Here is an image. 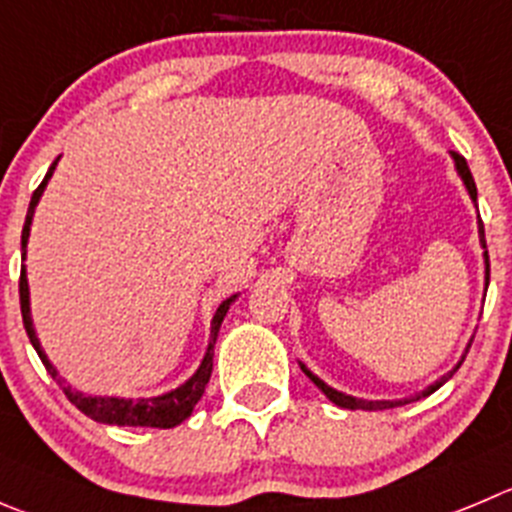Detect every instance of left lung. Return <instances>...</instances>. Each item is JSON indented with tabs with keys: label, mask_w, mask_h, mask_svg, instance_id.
I'll list each match as a JSON object with an SVG mask.
<instances>
[{
	"label": "left lung",
	"mask_w": 512,
	"mask_h": 512,
	"mask_svg": "<svg viewBox=\"0 0 512 512\" xmlns=\"http://www.w3.org/2000/svg\"><path fill=\"white\" fill-rule=\"evenodd\" d=\"M450 156H452V161H455V169H457V174H460L462 184H465L467 194H470L472 204H477V186H475V179H472V174H470V166H467V161L462 159L460 154H455V151H450ZM477 217H480V214H477ZM477 232H480V245H482V250H485V252H482V257H485V290H487V283H490V257H487L485 229H482V222H477ZM467 348H470V343H467ZM467 348H465V353H467ZM462 361H465V356L460 358V364H462ZM460 364H457L452 371H447V374H444L439 381H434L432 386H427V389H424L422 394L414 396V399H422V396H429V394H432V391H437L439 386L444 384V381L452 379V374H455V371L460 369ZM300 369L305 371V376H308V379L313 381V384L318 386V389H321L323 394H326L328 399L333 401V404H338V407H343V409H369V412H374V409H394V407H401V404H407V401H409V399H394V401H386V399H379V401L356 399V396L343 394V391H338V389H333V386H328L326 381L318 379V376H315L313 371H310L305 364H300Z\"/></svg>",
	"instance_id": "obj_1"
}]
</instances>
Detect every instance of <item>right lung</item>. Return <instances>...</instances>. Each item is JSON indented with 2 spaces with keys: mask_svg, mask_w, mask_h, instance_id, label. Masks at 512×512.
<instances>
[{
  "mask_svg": "<svg viewBox=\"0 0 512 512\" xmlns=\"http://www.w3.org/2000/svg\"><path fill=\"white\" fill-rule=\"evenodd\" d=\"M57 161H60V156L52 161L47 176L42 179V184L37 186L35 194H32L30 209H27L25 227H22V260L27 257V240H30V227H32V217H35V207L40 204L42 194H45L47 181H50L52 174H55ZM234 300H237V295H229L227 300H222V305L217 308V313H214L212 331H209L207 353H204L199 369L194 371V374H191L184 384L176 386V389H171V391H166V394L143 396V399H123V396H90V394H83V391L73 389L70 384H65V379H62V376L57 374L55 366L50 364V358H47L45 348H42L40 338H37V333H35V326H32L30 283H27V267L25 265H22V275H19V305H22V321H25L27 336H30V343L35 346L37 356L42 358V364H45L47 374H50L52 379L62 386L65 396L73 401L75 407H78L85 417L95 419V422H103V424H118V427L171 429V427H176V424L184 422L186 417H191V412H194V407H197V401L202 399L204 389H207L209 376H212L214 343H217L224 315H227L229 305H232Z\"/></svg>",
  "mask_w": 512,
  "mask_h": 512,
  "instance_id": "right-lung-1",
  "label": "right lung"
}]
</instances>
